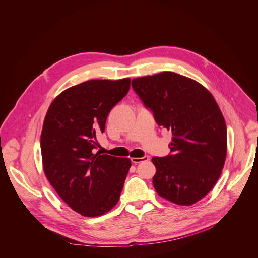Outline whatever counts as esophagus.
Here are the masks:
<instances>
[{"label": "esophagus", "mask_w": 258, "mask_h": 258, "mask_svg": "<svg viewBox=\"0 0 258 258\" xmlns=\"http://www.w3.org/2000/svg\"><path fill=\"white\" fill-rule=\"evenodd\" d=\"M149 159V157L148 156H144V157H133V158H131V160H132V162L133 163H140V162H143V161H146V160H148Z\"/></svg>", "instance_id": "34e87169"}]
</instances>
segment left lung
<instances>
[{
  "label": "left lung",
  "instance_id": "obj_1",
  "mask_svg": "<svg viewBox=\"0 0 258 258\" xmlns=\"http://www.w3.org/2000/svg\"><path fill=\"white\" fill-rule=\"evenodd\" d=\"M132 86L159 126L171 131V154L153 157V186L162 198L189 206L206 196L227 157V125L211 93L171 71L134 79Z\"/></svg>",
  "mask_w": 258,
  "mask_h": 258
}]
</instances>
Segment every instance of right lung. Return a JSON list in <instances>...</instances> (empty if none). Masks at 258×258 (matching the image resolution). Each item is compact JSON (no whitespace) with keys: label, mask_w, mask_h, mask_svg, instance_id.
Segmentation results:
<instances>
[{"label":"right lung","mask_w":258,"mask_h":258,"mask_svg":"<svg viewBox=\"0 0 258 258\" xmlns=\"http://www.w3.org/2000/svg\"><path fill=\"white\" fill-rule=\"evenodd\" d=\"M130 79L92 80L66 89L51 103L43 124L44 172L61 199L78 213L95 217L118 202L128 158L95 153L111 109L127 94Z\"/></svg>","instance_id":"1"}]
</instances>
